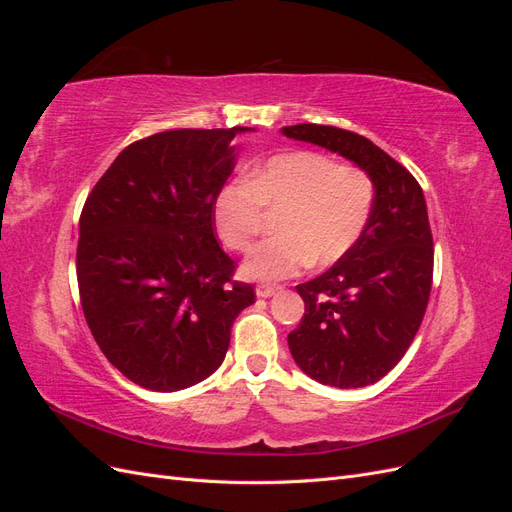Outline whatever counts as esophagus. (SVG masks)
<instances>
[{
  "label": "esophagus",
  "instance_id": "1",
  "mask_svg": "<svg viewBox=\"0 0 512 512\" xmlns=\"http://www.w3.org/2000/svg\"><path fill=\"white\" fill-rule=\"evenodd\" d=\"M277 292V288L275 286H269V284H258L256 286V294L260 299H269V297H273V294Z\"/></svg>",
  "mask_w": 512,
  "mask_h": 512
}]
</instances>
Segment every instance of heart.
Listing matches in <instances>:
<instances>
[{"instance_id": "heart-1", "label": "heart", "mask_w": 512, "mask_h": 512, "mask_svg": "<svg viewBox=\"0 0 512 512\" xmlns=\"http://www.w3.org/2000/svg\"><path fill=\"white\" fill-rule=\"evenodd\" d=\"M376 185L367 170L337 164L318 151L277 153L247 179L222 185L213 200V224L232 252L250 250L262 228V207L284 213L280 235L258 243L243 273L280 282L303 269L335 265L359 243L374 211Z\"/></svg>"}]
</instances>
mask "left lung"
I'll use <instances>...</instances> for the list:
<instances>
[{"label": "left lung", "instance_id": "8db88e82", "mask_svg": "<svg viewBox=\"0 0 512 512\" xmlns=\"http://www.w3.org/2000/svg\"><path fill=\"white\" fill-rule=\"evenodd\" d=\"M339 153L371 175L374 211L352 250L297 286L301 324L288 335L292 359L320 384L359 389L401 361L421 327L433 280V239L421 185L369 138L318 123L282 130Z\"/></svg>", "mask_w": 512, "mask_h": 512}]
</instances>
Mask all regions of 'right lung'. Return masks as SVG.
Segmentation results:
<instances>
[{"instance_id":"right-lung-1","label":"right lung","mask_w":512,"mask_h":512,"mask_svg":"<svg viewBox=\"0 0 512 512\" xmlns=\"http://www.w3.org/2000/svg\"><path fill=\"white\" fill-rule=\"evenodd\" d=\"M230 130H168L123 149L89 192L76 280L96 344L123 376L173 393L224 361L254 286L215 239L213 200L235 168Z\"/></svg>"}]
</instances>
